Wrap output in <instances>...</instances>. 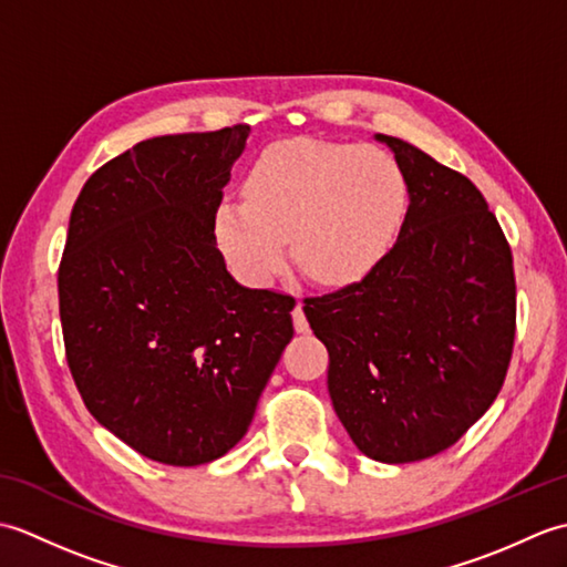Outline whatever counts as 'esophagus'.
<instances>
[{"label":"esophagus","mask_w":567,"mask_h":567,"mask_svg":"<svg viewBox=\"0 0 567 567\" xmlns=\"http://www.w3.org/2000/svg\"><path fill=\"white\" fill-rule=\"evenodd\" d=\"M292 319H295V329H297L299 333L309 331V321H307V317H305V309H302V305H297V307L292 309Z\"/></svg>","instance_id":"1"}]
</instances>
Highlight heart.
<instances>
[{
    "mask_svg": "<svg viewBox=\"0 0 567 567\" xmlns=\"http://www.w3.org/2000/svg\"><path fill=\"white\" fill-rule=\"evenodd\" d=\"M409 209L402 165L380 146L287 138L250 165L244 199L216 207V240L248 285L282 268L287 238L299 268L343 285L370 275L390 256Z\"/></svg>",
    "mask_w": 567,
    "mask_h": 567,
    "instance_id": "1",
    "label": "heart"
}]
</instances>
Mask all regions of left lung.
I'll list each match as a JSON object with an SVG mask.
<instances>
[{"label": "left lung", "mask_w": 567, "mask_h": 567, "mask_svg": "<svg viewBox=\"0 0 567 567\" xmlns=\"http://www.w3.org/2000/svg\"><path fill=\"white\" fill-rule=\"evenodd\" d=\"M409 185L400 238L375 270L307 297L329 351V394L372 461L436 455L483 416L507 378L516 333L512 248L465 175L394 136Z\"/></svg>", "instance_id": "1"}]
</instances>
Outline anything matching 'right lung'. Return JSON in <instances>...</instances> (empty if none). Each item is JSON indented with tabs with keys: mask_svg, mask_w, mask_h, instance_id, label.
I'll use <instances>...</instances> for the list:
<instances>
[{
	"mask_svg": "<svg viewBox=\"0 0 567 567\" xmlns=\"http://www.w3.org/2000/svg\"><path fill=\"white\" fill-rule=\"evenodd\" d=\"M248 124L136 143L84 183L58 268L84 406L141 455L212 463L246 436L295 297L226 270L214 216Z\"/></svg>",
	"mask_w": 567,
	"mask_h": 567,
	"instance_id": "obj_1",
	"label": "right lung"
}]
</instances>
